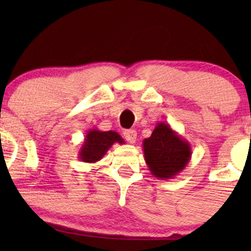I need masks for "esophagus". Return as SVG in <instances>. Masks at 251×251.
Returning a JSON list of instances; mask_svg holds the SVG:
<instances>
[{
  "label": "esophagus",
  "mask_w": 251,
  "mask_h": 251,
  "mask_svg": "<svg viewBox=\"0 0 251 251\" xmlns=\"http://www.w3.org/2000/svg\"><path fill=\"white\" fill-rule=\"evenodd\" d=\"M124 137L128 143L133 144L137 140V131L135 129H126V131H124Z\"/></svg>",
  "instance_id": "obj_1"
}]
</instances>
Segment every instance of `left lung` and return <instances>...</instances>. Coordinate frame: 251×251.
Listing matches in <instances>:
<instances>
[{"mask_svg": "<svg viewBox=\"0 0 251 251\" xmlns=\"http://www.w3.org/2000/svg\"><path fill=\"white\" fill-rule=\"evenodd\" d=\"M144 158L152 176L158 179H172L191 159V146L168 123L159 122L151 137L143 142Z\"/></svg>", "mask_w": 251, "mask_h": 251, "instance_id": "left-lung-1", "label": "left lung"}]
</instances>
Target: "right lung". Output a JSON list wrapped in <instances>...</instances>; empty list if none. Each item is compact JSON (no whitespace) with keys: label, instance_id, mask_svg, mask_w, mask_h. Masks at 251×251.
I'll list each match as a JSON object with an SVG mask.
<instances>
[{"label":"right lung","instance_id":"right-lung-1","mask_svg":"<svg viewBox=\"0 0 251 251\" xmlns=\"http://www.w3.org/2000/svg\"><path fill=\"white\" fill-rule=\"evenodd\" d=\"M114 143L120 144V145L125 144L118 132L92 128L87 131V134L85 135V140L80 148L77 157L81 162L97 163L107 153Z\"/></svg>","mask_w":251,"mask_h":251}]
</instances>
